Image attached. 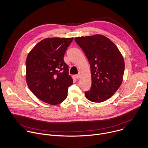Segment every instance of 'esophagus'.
Wrapping results in <instances>:
<instances>
[{"mask_svg":"<svg viewBox=\"0 0 148 148\" xmlns=\"http://www.w3.org/2000/svg\"><path fill=\"white\" fill-rule=\"evenodd\" d=\"M75 76H76V77L77 79H79V78L81 77V75H80V74H77V75H76Z\"/></svg>","mask_w":148,"mask_h":148,"instance_id":"obj_1","label":"esophagus"}]
</instances>
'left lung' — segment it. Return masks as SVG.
<instances>
[{
	"label": "left lung",
	"mask_w": 148,
	"mask_h": 148,
	"mask_svg": "<svg viewBox=\"0 0 148 148\" xmlns=\"http://www.w3.org/2000/svg\"><path fill=\"white\" fill-rule=\"evenodd\" d=\"M90 65L92 86L85 92L87 99L101 103L112 96L123 80L125 63L115 44L107 37L96 34L75 37Z\"/></svg>",
	"instance_id": "left-lung-1"
}]
</instances>
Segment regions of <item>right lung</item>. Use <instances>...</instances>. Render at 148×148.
<instances>
[{"label": "right lung", "mask_w": 148, "mask_h": 148, "mask_svg": "<svg viewBox=\"0 0 148 148\" xmlns=\"http://www.w3.org/2000/svg\"><path fill=\"white\" fill-rule=\"evenodd\" d=\"M73 38H47L37 44L26 59V82L32 92L51 105L61 103L73 83L64 56Z\"/></svg>", "instance_id": "obj_1"}]
</instances>
